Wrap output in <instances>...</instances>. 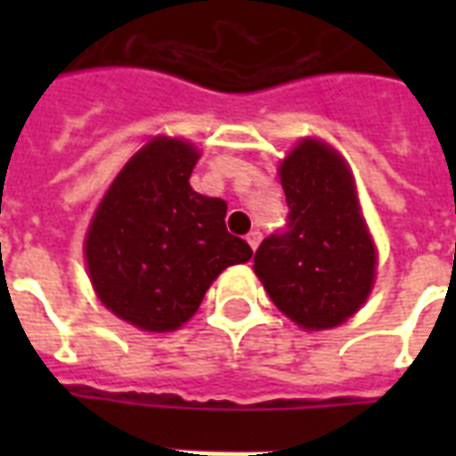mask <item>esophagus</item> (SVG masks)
Masks as SVG:
<instances>
[{"mask_svg":"<svg viewBox=\"0 0 456 456\" xmlns=\"http://www.w3.org/2000/svg\"><path fill=\"white\" fill-rule=\"evenodd\" d=\"M246 241H248L250 248L257 250V246H260V241H263V232L253 229V232H248V234H246Z\"/></svg>","mask_w":456,"mask_h":456,"instance_id":"1","label":"esophagus"}]
</instances>
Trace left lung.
Returning <instances> with one entry per match:
<instances>
[{"label": "left lung", "instance_id": "obj_1", "mask_svg": "<svg viewBox=\"0 0 456 456\" xmlns=\"http://www.w3.org/2000/svg\"><path fill=\"white\" fill-rule=\"evenodd\" d=\"M289 220L260 243L253 270L272 303L305 329H331L367 300L376 272L354 199L350 172L338 153L305 139L279 170Z\"/></svg>", "mask_w": 456, "mask_h": 456}]
</instances>
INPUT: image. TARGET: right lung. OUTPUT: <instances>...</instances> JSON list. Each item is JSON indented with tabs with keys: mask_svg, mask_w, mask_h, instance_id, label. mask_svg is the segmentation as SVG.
Returning <instances> with one entry per match:
<instances>
[{
	"mask_svg": "<svg viewBox=\"0 0 456 456\" xmlns=\"http://www.w3.org/2000/svg\"><path fill=\"white\" fill-rule=\"evenodd\" d=\"M196 160L186 142L153 139L110 184L85 239L102 303L144 331L184 324L217 274L253 256L227 232V203L189 184Z\"/></svg>",
	"mask_w": 456,
	"mask_h": 456,
	"instance_id": "obj_1",
	"label": "right lung"
}]
</instances>
